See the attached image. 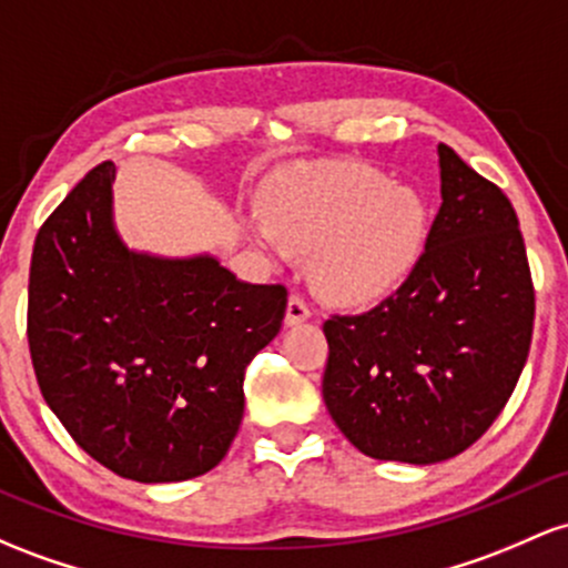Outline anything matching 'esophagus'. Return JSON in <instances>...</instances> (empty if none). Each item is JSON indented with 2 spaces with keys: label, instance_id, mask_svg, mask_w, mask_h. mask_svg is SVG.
Listing matches in <instances>:
<instances>
[{
  "label": "esophagus",
  "instance_id": "obj_1",
  "mask_svg": "<svg viewBox=\"0 0 568 568\" xmlns=\"http://www.w3.org/2000/svg\"><path fill=\"white\" fill-rule=\"evenodd\" d=\"M307 317H310V304L304 302L302 296L291 294L288 307H285V323H288V326H298V323H304Z\"/></svg>",
  "mask_w": 568,
  "mask_h": 568
}]
</instances>
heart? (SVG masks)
<instances>
[{"mask_svg":"<svg viewBox=\"0 0 568 568\" xmlns=\"http://www.w3.org/2000/svg\"><path fill=\"white\" fill-rule=\"evenodd\" d=\"M266 221H245L266 255L283 240L313 251V277L326 296L369 304L394 294L423 255L428 210L413 185L366 164L296 170L264 193Z\"/></svg>","mask_w":568,"mask_h":568,"instance_id":"obj_1","label":"heart"}]
</instances>
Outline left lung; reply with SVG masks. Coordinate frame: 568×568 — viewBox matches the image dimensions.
<instances>
[{
    "mask_svg": "<svg viewBox=\"0 0 568 568\" xmlns=\"http://www.w3.org/2000/svg\"><path fill=\"white\" fill-rule=\"evenodd\" d=\"M442 207L394 296L323 323V402L364 456L439 464L490 428L526 366L534 285L498 185L439 145Z\"/></svg>",
    "mask_w": 568,
    "mask_h": 568,
    "instance_id": "left-lung-1",
    "label": "left lung"
}]
</instances>
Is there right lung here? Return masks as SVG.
I'll list each match as a JSON object with an SVG mask.
<instances>
[{
  "label": "right lung",
  "mask_w": 568,
  "mask_h": 568,
  "mask_svg": "<svg viewBox=\"0 0 568 568\" xmlns=\"http://www.w3.org/2000/svg\"><path fill=\"white\" fill-rule=\"evenodd\" d=\"M115 164L93 166L42 223L29 272V351L53 415L93 460L180 483L223 460L245 369L277 336L283 285L215 255L132 251L112 221Z\"/></svg>",
  "instance_id": "add662e5"
}]
</instances>
